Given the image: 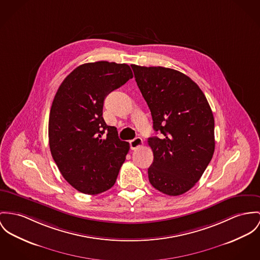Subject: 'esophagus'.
<instances>
[{
	"mask_svg": "<svg viewBox=\"0 0 260 260\" xmlns=\"http://www.w3.org/2000/svg\"><path fill=\"white\" fill-rule=\"evenodd\" d=\"M141 145H142V140L140 138H136V139L129 141V146H131L132 150L137 149L138 147H140Z\"/></svg>",
	"mask_w": 260,
	"mask_h": 260,
	"instance_id": "obj_1",
	"label": "esophagus"
}]
</instances>
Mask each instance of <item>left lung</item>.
I'll return each instance as SVG.
<instances>
[{
	"mask_svg": "<svg viewBox=\"0 0 260 260\" xmlns=\"http://www.w3.org/2000/svg\"><path fill=\"white\" fill-rule=\"evenodd\" d=\"M140 92L151 112L148 139L153 162L150 184L163 194L178 196L201 178L215 151V120L199 86L177 70L132 65Z\"/></svg>",
	"mask_w": 260,
	"mask_h": 260,
	"instance_id": "left-lung-1",
	"label": "left lung"
}]
</instances>
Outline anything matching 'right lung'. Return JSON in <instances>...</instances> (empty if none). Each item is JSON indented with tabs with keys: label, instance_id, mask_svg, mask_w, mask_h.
Wrapping results in <instances>:
<instances>
[{
	"label": "right lung",
	"instance_id": "1",
	"mask_svg": "<svg viewBox=\"0 0 260 260\" xmlns=\"http://www.w3.org/2000/svg\"><path fill=\"white\" fill-rule=\"evenodd\" d=\"M134 77L127 64L97 61L75 68L55 94L49 114L51 155L72 187L88 195L116 182L129 143L103 119L105 98Z\"/></svg>",
	"mask_w": 260,
	"mask_h": 260
}]
</instances>
